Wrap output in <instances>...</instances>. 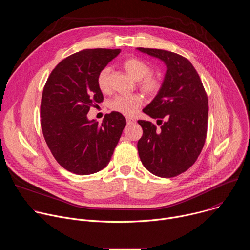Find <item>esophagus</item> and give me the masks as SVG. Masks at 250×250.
I'll list each match as a JSON object with an SVG mask.
<instances>
[{"label":"esophagus","mask_w":250,"mask_h":250,"mask_svg":"<svg viewBox=\"0 0 250 250\" xmlns=\"http://www.w3.org/2000/svg\"><path fill=\"white\" fill-rule=\"evenodd\" d=\"M126 123H127V125H131V124L135 123V121L130 117H126Z\"/></svg>","instance_id":"esophagus-1"}]
</instances>
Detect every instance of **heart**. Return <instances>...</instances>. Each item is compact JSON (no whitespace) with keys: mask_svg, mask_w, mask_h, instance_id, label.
Segmentation results:
<instances>
[{"mask_svg":"<svg viewBox=\"0 0 250 250\" xmlns=\"http://www.w3.org/2000/svg\"><path fill=\"white\" fill-rule=\"evenodd\" d=\"M123 69L136 81L137 87L148 96H155L162 87L160 79L151 74L152 68L149 64L137 57L126 58L122 63ZM97 85L102 93L111 91V68L105 66L101 69L97 76ZM145 98L141 94L119 95L111 100L109 105L112 111L125 116L134 115L140 106L144 104Z\"/></svg>","mask_w":250,"mask_h":250,"instance_id":"heart-1","label":"heart"}]
</instances>
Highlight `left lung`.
<instances>
[{"instance_id": "obj_1", "label": "left lung", "mask_w": 250, "mask_h": 250, "mask_svg": "<svg viewBox=\"0 0 250 250\" xmlns=\"http://www.w3.org/2000/svg\"><path fill=\"white\" fill-rule=\"evenodd\" d=\"M137 49L161 59L167 66L160 91L144 109L145 114L157 119L160 127L148 121H137L144 130L137 142L138 155L150 173L162 178L175 177L196 162L204 147L208 96L187 58L162 49Z\"/></svg>"}]
</instances>
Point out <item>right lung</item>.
<instances>
[{
	"instance_id": "add662e5",
	"label": "right lung",
	"mask_w": 250,
	"mask_h": 250,
	"mask_svg": "<svg viewBox=\"0 0 250 250\" xmlns=\"http://www.w3.org/2000/svg\"><path fill=\"white\" fill-rule=\"evenodd\" d=\"M121 49H85L61 60L44 85L41 125L56 161L78 175L97 173L109 164L126 125L112 112L102 124L89 121L91 106L104 100L97 85L98 73Z\"/></svg>"
}]
</instances>
